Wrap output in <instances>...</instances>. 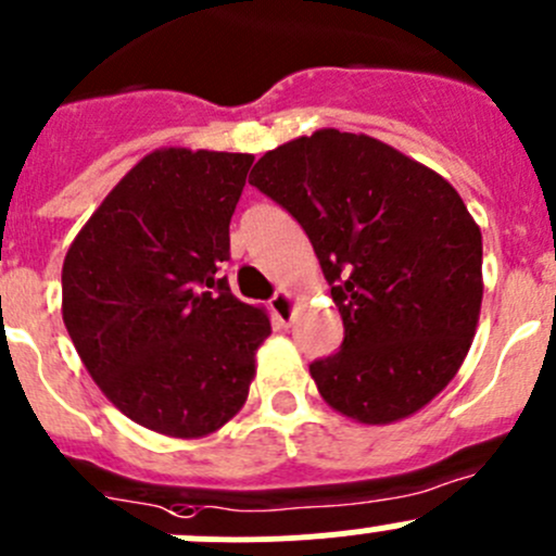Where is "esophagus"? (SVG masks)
I'll list each match as a JSON object with an SVG mask.
<instances>
[{
  "label": "esophagus",
  "instance_id": "1",
  "mask_svg": "<svg viewBox=\"0 0 556 556\" xmlns=\"http://www.w3.org/2000/svg\"><path fill=\"white\" fill-rule=\"evenodd\" d=\"M270 311H273V316L278 318V321H289V318H291V294H286V291H278V294L270 300Z\"/></svg>",
  "mask_w": 556,
  "mask_h": 556
}]
</instances>
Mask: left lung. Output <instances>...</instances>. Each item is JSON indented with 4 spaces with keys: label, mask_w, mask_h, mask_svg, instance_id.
<instances>
[{
    "label": "left lung",
    "mask_w": 556,
    "mask_h": 556,
    "mask_svg": "<svg viewBox=\"0 0 556 556\" xmlns=\"http://www.w3.org/2000/svg\"><path fill=\"white\" fill-rule=\"evenodd\" d=\"M251 186L305 229L343 318L311 365L362 425L425 408L457 376L481 311V229L448 180L387 142L321 129L267 151Z\"/></svg>",
    "instance_id": "8db88e82"
}]
</instances>
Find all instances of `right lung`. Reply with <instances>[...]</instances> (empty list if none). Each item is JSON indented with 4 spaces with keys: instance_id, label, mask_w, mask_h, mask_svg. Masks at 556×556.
<instances>
[{
    "instance_id": "1",
    "label": "right lung",
    "mask_w": 556,
    "mask_h": 556,
    "mask_svg": "<svg viewBox=\"0 0 556 556\" xmlns=\"http://www.w3.org/2000/svg\"><path fill=\"white\" fill-rule=\"evenodd\" d=\"M251 164V153H148L64 260V324L86 370L121 414L162 435L227 425L270 334L265 311L222 276Z\"/></svg>"
}]
</instances>
